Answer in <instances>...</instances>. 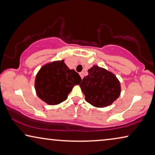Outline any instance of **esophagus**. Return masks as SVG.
Wrapping results in <instances>:
<instances>
[{
    "label": "esophagus",
    "mask_w": 155,
    "mask_h": 155,
    "mask_svg": "<svg viewBox=\"0 0 155 155\" xmlns=\"http://www.w3.org/2000/svg\"><path fill=\"white\" fill-rule=\"evenodd\" d=\"M80 77H81L82 80L83 78H84V74H83L82 72H80Z\"/></svg>",
    "instance_id": "obj_1"
}]
</instances>
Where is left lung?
Masks as SVG:
<instances>
[{
  "label": "left lung",
  "mask_w": 155,
  "mask_h": 155,
  "mask_svg": "<svg viewBox=\"0 0 155 155\" xmlns=\"http://www.w3.org/2000/svg\"><path fill=\"white\" fill-rule=\"evenodd\" d=\"M88 73L80 84L86 101L97 107L113 104L120 94V84L117 78L97 66H94Z\"/></svg>",
  "instance_id": "8db88e82"
}]
</instances>
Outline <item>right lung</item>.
Returning a JSON list of instances; mask_svg holds the SVG:
<instances>
[{"instance_id":"add662e5","label":"right lung","mask_w":155,"mask_h":155,"mask_svg":"<svg viewBox=\"0 0 155 155\" xmlns=\"http://www.w3.org/2000/svg\"><path fill=\"white\" fill-rule=\"evenodd\" d=\"M81 78L74 70H70L64 61L44 66L35 78V87L40 98L50 105L59 104L68 98V94Z\"/></svg>"}]
</instances>
